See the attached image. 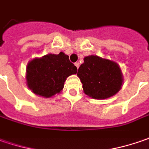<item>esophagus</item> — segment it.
Instances as JSON below:
<instances>
[{"mask_svg":"<svg viewBox=\"0 0 149 149\" xmlns=\"http://www.w3.org/2000/svg\"><path fill=\"white\" fill-rule=\"evenodd\" d=\"M75 66H76V67H77V68L78 69L79 66H80V63H79V62H76V63H75Z\"/></svg>","mask_w":149,"mask_h":149,"instance_id":"obj_1","label":"esophagus"}]
</instances>
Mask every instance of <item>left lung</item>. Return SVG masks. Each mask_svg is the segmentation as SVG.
Returning <instances> with one entry per match:
<instances>
[{
    "instance_id": "obj_1",
    "label": "left lung",
    "mask_w": 149,
    "mask_h": 149,
    "mask_svg": "<svg viewBox=\"0 0 149 149\" xmlns=\"http://www.w3.org/2000/svg\"><path fill=\"white\" fill-rule=\"evenodd\" d=\"M77 76L84 93L95 99H105L117 93L122 87L123 77L118 65L97 56L84 58Z\"/></svg>"
}]
</instances>
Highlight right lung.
Here are the masks:
<instances>
[{"instance_id":"right-lung-1","label":"right lung","mask_w":149,"mask_h":149,"mask_svg":"<svg viewBox=\"0 0 149 149\" xmlns=\"http://www.w3.org/2000/svg\"><path fill=\"white\" fill-rule=\"evenodd\" d=\"M77 72V67L63 52L58 55L48 54L42 58L33 59L28 63L27 86L36 95L50 97L59 93L64 87L67 77L76 74Z\"/></svg>"}]
</instances>
